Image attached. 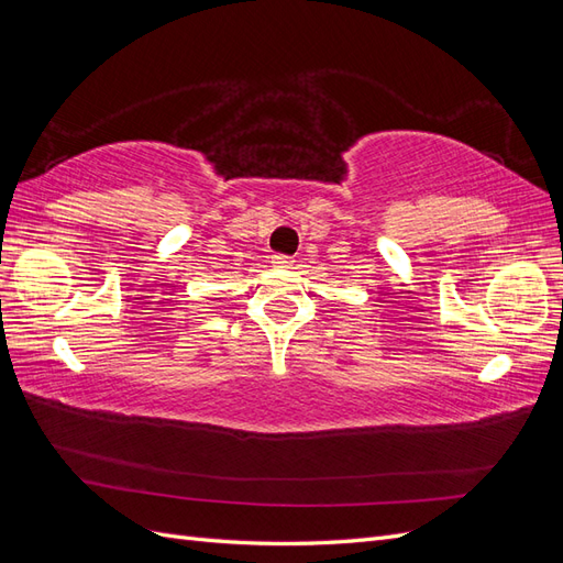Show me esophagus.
I'll list each match as a JSON object with an SVG mask.
<instances>
[{
  "label": "esophagus",
  "mask_w": 563,
  "mask_h": 563,
  "mask_svg": "<svg viewBox=\"0 0 563 563\" xmlns=\"http://www.w3.org/2000/svg\"><path fill=\"white\" fill-rule=\"evenodd\" d=\"M294 258L291 255H284V253H277V255H272V265L275 267H294Z\"/></svg>",
  "instance_id": "34e87169"
}]
</instances>
